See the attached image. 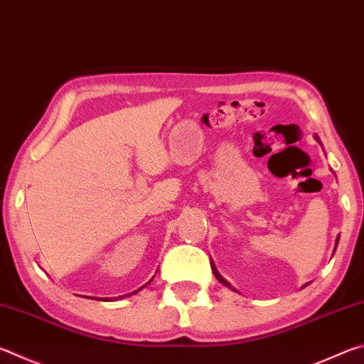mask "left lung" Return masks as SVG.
I'll list each match as a JSON object with an SVG mask.
<instances>
[{
    "label": "left lung",
    "mask_w": 364,
    "mask_h": 364,
    "mask_svg": "<svg viewBox=\"0 0 364 364\" xmlns=\"http://www.w3.org/2000/svg\"><path fill=\"white\" fill-rule=\"evenodd\" d=\"M316 139H318V138H316ZM318 141H319V139H318ZM337 242H338V239H337ZM336 247H337V244H336ZM212 269H213V274H215V276H217V279H218L220 282H223V284H225V286H228V287H230V284H228V282H226V281H225L223 278H221V276H220V273H218V271H217V268H215V267H213V263H212Z\"/></svg>",
    "instance_id": "8db88e82"
}]
</instances>
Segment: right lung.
I'll return each instance as SVG.
<instances>
[{"label":"right lung","mask_w":364,"mask_h":364,"mask_svg":"<svg viewBox=\"0 0 364 364\" xmlns=\"http://www.w3.org/2000/svg\"><path fill=\"white\" fill-rule=\"evenodd\" d=\"M151 281H152V279H151ZM151 281H149V282H151ZM149 282H147V284H149ZM147 284H146V286H147ZM143 287H144V286H143ZM143 287H139V289H138V291H141V289H143ZM138 291H134V292H132V294H128V295H133V294H136ZM122 297H125V295H120V297H114V300H117V299H122ZM106 300H107V299H106Z\"/></svg>","instance_id":"1"}]
</instances>
